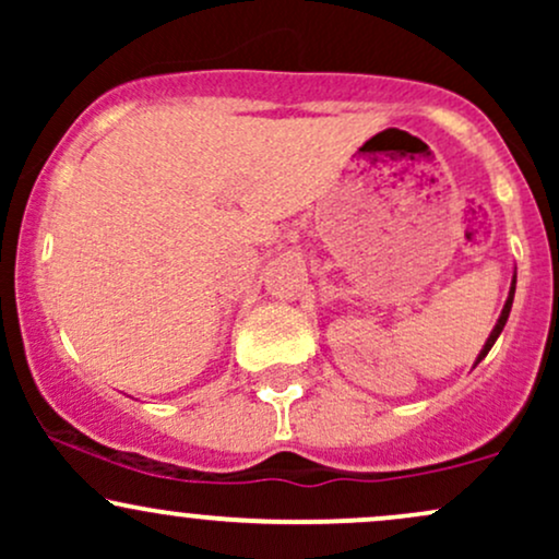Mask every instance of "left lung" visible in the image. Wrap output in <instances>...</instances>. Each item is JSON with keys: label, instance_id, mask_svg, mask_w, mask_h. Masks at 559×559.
<instances>
[{"label": "left lung", "instance_id": "obj_1", "mask_svg": "<svg viewBox=\"0 0 559 559\" xmlns=\"http://www.w3.org/2000/svg\"><path fill=\"white\" fill-rule=\"evenodd\" d=\"M512 299H515V278H512V286H510V297H507V301H504V310H502V316H499L497 325H493L491 336L486 338L484 349H480V355H478V360H476V362H480V360H484L486 355H489V349H491V346H493V342H497V338H499V333H502L504 323H507V318H510V310H512Z\"/></svg>", "mask_w": 559, "mask_h": 559}]
</instances>
